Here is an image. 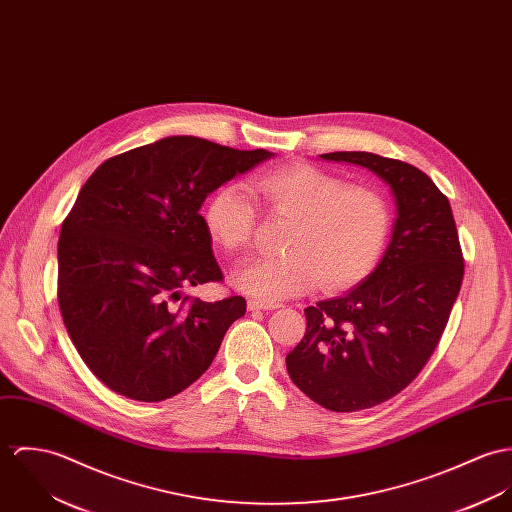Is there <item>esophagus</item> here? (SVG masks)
Instances as JSON below:
<instances>
[{
    "instance_id": "34e87169",
    "label": "esophagus",
    "mask_w": 512,
    "mask_h": 512,
    "mask_svg": "<svg viewBox=\"0 0 512 512\" xmlns=\"http://www.w3.org/2000/svg\"><path fill=\"white\" fill-rule=\"evenodd\" d=\"M281 304H277V302H261V300H249L247 302V308L249 310H275V308H279Z\"/></svg>"
}]
</instances>
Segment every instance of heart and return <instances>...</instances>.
<instances>
[{
  "label": "heart",
  "mask_w": 512,
  "mask_h": 512,
  "mask_svg": "<svg viewBox=\"0 0 512 512\" xmlns=\"http://www.w3.org/2000/svg\"><path fill=\"white\" fill-rule=\"evenodd\" d=\"M249 190L269 216L290 220L286 253L257 259L237 277L253 296L277 302L318 283L340 290L375 267L391 228L389 204L375 188L294 163L253 176ZM204 224L226 253H245L253 243L257 206L241 186L224 184L208 198Z\"/></svg>",
  "instance_id": "1"
}]
</instances>
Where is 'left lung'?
<instances>
[{"instance_id":"8db88e82","label":"left lung","mask_w":512,"mask_h":512,"mask_svg":"<svg viewBox=\"0 0 512 512\" xmlns=\"http://www.w3.org/2000/svg\"><path fill=\"white\" fill-rule=\"evenodd\" d=\"M322 159L375 172L397 204L377 269L340 298L308 306L306 334L286 355V371L306 397L355 412L398 395L428 363L461 288L463 255L450 202L426 172L363 151Z\"/></svg>"}]
</instances>
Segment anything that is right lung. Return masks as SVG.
<instances>
[{
    "label": "right lung",
    "instance_id": "obj_1",
    "mask_svg": "<svg viewBox=\"0 0 512 512\" xmlns=\"http://www.w3.org/2000/svg\"><path fill=\"white\" fill-rule=\"evenodd\" d=\"M273 153L174 135L102 163L58 239V306L88 369L117 395L159 402L214 361L245 298H182L224 281L200 208Z\"/></svg>",
    "mask_w": 512,
    "mask_h": 512
}]
</instances>
